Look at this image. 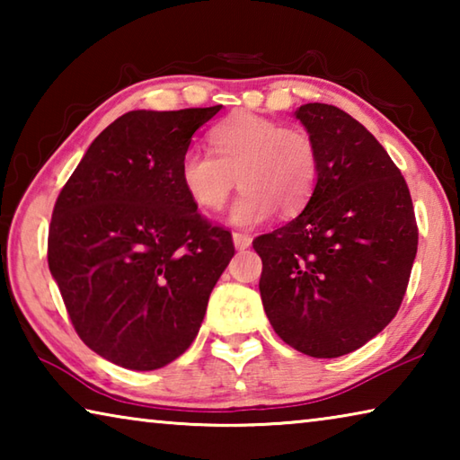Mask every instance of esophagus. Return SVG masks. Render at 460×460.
<instances>
[{
	"label": "esophagus",
	"mask_w": 460,
	"mask_h": 460,
	"mask_svg": "<svg viewBox=\"0 0 460 460\" xmlns=\"http://www.w3.org/2000/svg\"><path fill=\"white\" fill-rule=\"evenodd\" d=\"M233 243H235V247L241 252V249H247L249 245H252V235L235 231V233H233Z\"/></svg>",
	"instance_id": "1"
}]
</instances>
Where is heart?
Here are the masks:
<instances>
[{
    "label": "heart",
    "instance_id": "1",
    "mask_svg": "<svg viewBox=\"0 0 460 460\" xmlns=\"http://www.w3.org/2000/svg\"><path fill=\"white\" fill-rule=\"evenodd\" d=\"M213 154L189 147L178 178L200 208L217 211L239 182L229 221L255 227L276 213L294 215L306 207L318 181V152L306 131L243 113L215 126Z\"/></svg>",
    "mask_w": 460,
    "mask_h": 460
}]
</instances>
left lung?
<instances>
[{
  "instance_id": "obj_1",
  "label": "left lung",
  "mask_w": 460,
  "mask_h": 460,
  "mask_svg": "<svg viewBox=\"0 0 460 460\" xmlns=\"http://www.w3.org/2000/svg\"><path fill=\"white\" fill-rule=\"evenodd\" d=\"M318 152L305 211L253 241L263 310L296 351L332 359L392 323L418 249L408 184L387 152L342 109L294 111Z\"/></svg>"
}]
</instances>
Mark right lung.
Instances as JSON below:
<instances>
[{
  "mask_svg": "<svg viewBox=\"0 0 460 460\" xmlns=\"http://www.w3.org/2000/svg\"><path fill=\"white\" fill-rule=\"evenodd\" d=\"M221 105L129 111L95 137L60 190L49 268L84 345L160 369L197 337L235 247L184 192L178 166Z\"/></svg>",
  "mask_w": 460,
  "mask_h": 460,
  "instance_id": "add662e5",
  "label": "right lung"
}]
</instances>
